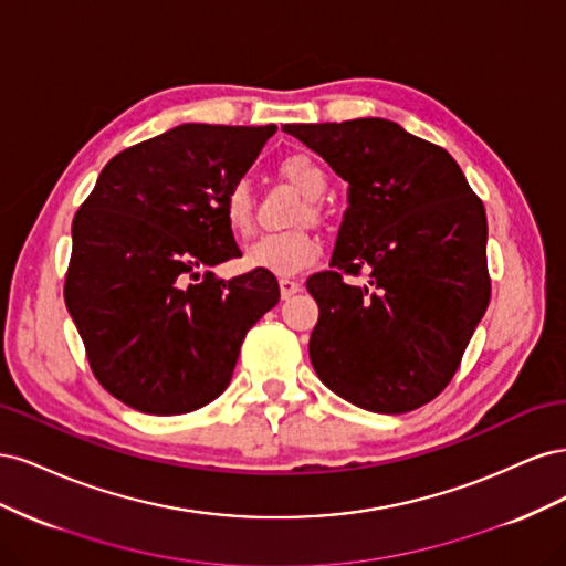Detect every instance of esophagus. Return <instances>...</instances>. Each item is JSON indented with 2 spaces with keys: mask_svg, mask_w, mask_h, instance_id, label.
<instances>
[{
  "mask_svg": "<svg viewBox=\"0 0 566 566\" xmlns=\"http://www.w3.org/2000/svg\"><path fill=\"white\" fill-rule=\"evenodd\" d=\"M279 287H281V297L283 300H290L295 293H300V283L293 281V279H281Z\"/></svg>",
  "mask_w": 566,
  "mask_h": 566,
  "instance_id": "esophagus-1",
  "label": "esophagus"
}]
</instances>
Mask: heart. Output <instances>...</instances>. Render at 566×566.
<instances>
[{
	"label": "heart",
	"mask_w": 566,
	"mask_h": 566,
	"mask_svg": "<svg viewBox=\"0 0 566 566\" xmlns=\"http://www.w3.org/2000/svg\"><path fill=\"white\" fill-rule=\"evenodd\" d=\"M279 172L283 179L293 184L306 198H321L328 188V177L321 165L304 156V153H290L279 163ZM221 217L233 235L245 238L254 227V205L252 193L245 181H235L227 188L221 200ZM323 252L321 238L312 231H290V233H266L260 241L252 243L245 252V264L250 269H262L279 273V276H293L302 269L312 266Z\"/></svg>",
	"instance_id": "obj_1"
}]
</instances>
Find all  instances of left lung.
Wrapping results in <instances>:
<instances>
[{
    "label": "left lung",
    "mask_w": 566,
    "mask_h": 566,
    "mask_svg": "<svg viewBox=\"0 0 566 566\" xmlns=\"http://www.w3.org/2000/svg\"><path fill=\"white\" fill-rule=\"evenodd\" d=\"M349 184L328 271L306 279L321 382L373 413H408L453 380L491 300L486 212L441 146L382 117L285 125ZM366 275V286L348 276Z\"/></svg>",
    "instance_id": "obj_1"
}]
</instances>
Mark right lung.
<instances>
[{"label": "right lung", "instance_id": "obj_1", "mask_svg": "<svg viewBox=\"0 0 566 566\" xmlns=\"http://www.w3.org/2000/svg\"><path fill=\"white\" fill-rule=\"evenodd\" d=\"M273 132L179 125L117 153L80 205L63 297L94 378L129 408L179 416L214 401L279 304L271 271H210L241 254L221 200Z\"/></svg>", "mask_w": 566, "mask_h": 566}]
</instances>
